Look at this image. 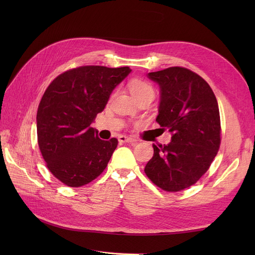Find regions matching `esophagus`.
<instances>
[{
    "instance_id": "34e87169",
    "label": "esophagus",
    "mask_w": 255,
    "mask_h": 255,
    "mask_svg": "<svg viewBox=\"0 0 255 255\" xmlns=\"http://www.w3.org/2000/svg\"><path fill=\"white\" fill-rule=\"evenodd\" d=\"M118 139L120 142H135L136 141L135 138H132V137H129L126 135H120Z\"/></svg>"
}]
</instances>
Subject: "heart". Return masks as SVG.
I'll return each instance as SVG.
<instances>
[{
    "instance_id": "1",
    "label": "heart",
    "mask_w": 255,
    "mask_h": 255,
    "mask_svg": "<svg viewBox=\"0 0 255 255\" xmlns=\"http://www.w3.org/2000/svg\"><path fill=\"white\" fill-rule=\"evenodd\" d=\"M130 92L135 99L143 96V95H153L154 96V89L149 84L141 79H132L129 83Z\"/></svg>"
}]
</instances>
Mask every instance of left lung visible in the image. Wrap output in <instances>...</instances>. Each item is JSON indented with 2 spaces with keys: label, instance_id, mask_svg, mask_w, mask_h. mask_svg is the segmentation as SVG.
<instances>
[{
  "label": "left lung",
  "instance_id": "8db88e82",
  "mask_svg": "<svg viewBox=\"0 0 255 255\" xmlns=\"http://www.w3.org/2000/svg\"><path fill=\"white\" fill-rule=\"evenodd\" d=\"M148 77L160 89L156 121L171 139L166 145L153 144L144 172L161 189L181 191L200 179L219 150L217 99L204 78L182 67L150 72Z\"/></svg>",
  "mask_w": 255,
  "mask_h": 255
}]
</instances>
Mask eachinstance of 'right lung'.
Instances as JSON below:
<instances>
[{"label":"right lung","instance_id":"right-lung-1","mask_svg":"<svg viewBox=\"0 0 255 255\" xmlns=\"http://www.w3.org/2000/svg\"><path fill=\"white\" fill-rule=\"evenodd\" d=\"M130 72L129 67H78L46 89L37 112L38 144L48 169L65 185L84 186L107 166L118 139H100L91 124Z\"/></svg>","mask_w":255,"mask_h":255}]
</instances>
